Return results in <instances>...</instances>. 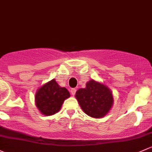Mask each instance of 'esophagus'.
Returning <instances> with one entry per match:
<instances>
[{
	"label": "esophagus",
	"mask_w": 152,
	"mask_h": 152,
	"mask_svg": "<svg viewBox=\"0 0 152 152\" xmlns=\"http://www.w3.org/2000/svg\"><path fill=\"white\" fill-rule=\"evenodd\" d=\"M71 92L72 95H73V96H74L75 94H76V88H72L71 89Z\"/></svg>",
	"instance_id": "1"
}]
</instances>
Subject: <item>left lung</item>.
Returning <instances> with one entry per match:
<instances>
[{"mask_svg": "<svg viewBox=\"0 0 152 152\" xmlns=\"http://www.w3.org/2000/svg\"><path fill=\"white\" fill-rule=\"evenodd\" d=\"M76 97L84 112L94 118L104 116L113 104L110 89L94 80L87 82L86 88L79 89L76 92Z\"/></svg>", "mask_w": 152, "mask_h": 152, "instance_id": "1", "label": "left lung"}]
</instances>
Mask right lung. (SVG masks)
Here are the masks:
<instances>
[{"label":"right lung","mask_w":152,"mask_h":152,"mask_svg":"<svg viewBox=\"0 0 152 152\" xmlns=\"http://www.w3.org/2000/svg\"><path fill=\"white\" fill-rule=\"evenodd\" d=\"M70 97L66 88L60 87L55 79L44 84L36 94V107L46 116L55 114L60 110L64 100Z\"/></svg>","instance_id":"1"}]
</instances>
